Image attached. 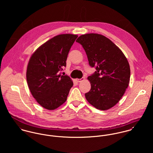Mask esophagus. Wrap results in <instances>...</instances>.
I'll return each instance as SVG.
<instances>
[{
  "mask_svg": "<svg viewBox=\"0 0 153 153\" xmlns=\"http://www.w3.org/2000/svg\"><path fill=\"white\" fill-rule=\"evenodd\" d=\"M84 79H85L84 78H81V79H76V81L77 82H80L84 81Z\"/></svg>",
  "mask_w": 153,
  "mask_h": 153,
  "instance_id": "esophagus-1",
  "label": "esophagus"
}]
</instances>
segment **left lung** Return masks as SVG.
Wrapping results in <instances>:
<instances>
[{"label": "left lung", "mask_w": 153, "mask_h": 153, "mask_svg": "<svg viewBox=\"0 0 153 153\" xmlns=\"http://www.w3.org/2000/svg\"><path fill=\"white\" fill-rule=\"evenodd\" d=\"M96 71L88 77L91 88L85 94L97 109L107 110L116 105L128 87L130 78L128 62L121 49L107 37L97 33L80 36L76 41Z\"/></svg>", "instance_id": "8db88e82"}]
</instances>
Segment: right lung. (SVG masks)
Wrapping results in <instances>:
<instances>
[{"mask_svg":"<svg viewBox=\"0 0 153 153\" xmlns=\"http://www.w3.org/2000/svg\"><path fill=\"white\" fill-rule=\"evenodd\" d=\"M77 37L57 35L39 47L29 59L27 85L32 96L45 109L53 110L63 104L73 86L70 77L62 75L61 71L66 65L68 53Z\"/></svg>","mask_w":153,"mask_h":153,"instance_id":"1","label":"right lung"}]
</instances>
